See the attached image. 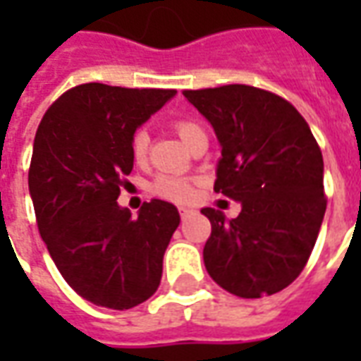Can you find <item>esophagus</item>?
<instances>
[{
	"label": "esophagus",
	"instance_id": "1",
	"mask_svg": "<svg viewBox=\"0 0 361 361\" xmlns=\"http://www.w3.org/2000/svg\"><path fill=\"white\" fill-rule=\"evenodd\" d=\"M193 214V209H189V207H180V216L181 219H189Z\"/></svg>",
	"mask_w": 361,
	"mask_h": 361
}]
</instances>
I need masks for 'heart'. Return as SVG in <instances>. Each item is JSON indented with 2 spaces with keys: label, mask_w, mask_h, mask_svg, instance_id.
Instances as JSON below:
<instances>
[{
  "label": "heart",
  "mask_w": 361,
  "mask_h": 361,
  "mask_svg": "<svg viewBox=\"0 0 361 361\" xmlns=\"http://www.w3.org/2000/svg\"><path fill=\"white\" fill-rule=\"evenodd\" d=\"M173 129L176 133L180 135L181 139L188 145L195 135L204 133L201 123L197 119L191 118H180L173 121ZM129 149H131V157L137 164L147 162L149 158V149H150V135L145 127H139L137 131L131 135V141H129ZM150 193L168 201H188L193 195V185L191 181L185 178H176V176H166L160 173L154 178V181L150 183Z\"/></svg>",
  "instance_id": "heart-1"
}]
</instances>
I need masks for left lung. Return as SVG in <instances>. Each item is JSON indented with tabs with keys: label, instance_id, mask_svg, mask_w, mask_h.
<instances>
[{
	"label": "left lung",
	"instance_id": "8db88e82",
	"mask_svg": "<svg viewBox=\"0 0 361 361\" xmlns=\"http://www.w3.org/2000/svg\"><path fill=\"white\" fill-rule=\"evenodd\" d=\"M183 96L211 121L222 147L214 191L242 203L232 220L201 211L212 228L207 272L240 298L276 294L300 276L325 216L317 141L302 114L269 90L224 85Z\"/></svg>",
	"mask_w": 361,
	"mask_h": 361
}]
</instances>
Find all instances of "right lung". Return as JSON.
<instances>
[{
	"instance_id": "1",
	"label": "right lung",
	"mask_w": 361,
	"mask_h": 361,
	"mask_svg": "<svg viewBox=\"0 0 361 361\" xmlns=\"http://www.w3.org/2000/svg\"><path fill=\"white\" fill-rule=\"evenodd\" d=\"M173 94L87 82L59 96L36 131L28 170L36 224L61 276L94 305L131 310L162 279L180 212L152 199L131 219L118 197L133 170L131 135Z\"/></svg>"
}]
</instances>
